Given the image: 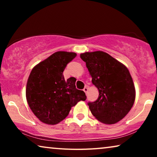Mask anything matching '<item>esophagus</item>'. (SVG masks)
<instances>
[{
  "instance_id": "1",
  "label": "esophagus",
  "mask_w": 157,
  "mask_h": 157,
  "mask_svg": "<svg viewBox=\"0 0 157 157\" xmlns=\"http://www.w3.org/2000/svg\"><path fill=\"white\" fill-rule=\"evenodd\" d=\"M88 89H89V88H88V86H85L84 87V89H83V91L85 92V93H86H86H87V91H88Z\"/></svg>"
}]
</instances>
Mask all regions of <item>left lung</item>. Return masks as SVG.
<instances>
[{
	"mask_svg": "<svg viewBox=\"0 0 157 157\" xmlns=\"http://www.w3.org/2000/svg\"><path fill=\"white\" fill-rule=\"evenodd\" d=\"M80 57L86 62L92 83L99 91L97 100L88 103L91 113L102 123H118L131 110L136 98L129 70L103 51L86 52Z\"/></svg>",
	"mask_w": 157,
	"mask_h": 157,
	"instance_id": "left-lung-1",
	"label": "left lung"
}]
</instances>
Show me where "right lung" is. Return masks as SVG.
I'll use <instances>...</instances> for the list:
<instances>
[{"label":"right lung","instance_id":"1","mask_svg":"<svg viewBox=\"0 0 157 157\" xmlns=\"http://www.w3.org/2000/svg\"><path fill=\"white\" fill-rule=\"evenodd\" d=\"M76 55L75 52L58 51L32 70L26 85V99L32 111L42 123H60L71 107L86 99L85 93L75 88V78L65 80L63 78L66 65Z\"/></svg>","mask_w":157,"mask_h":157}]
</instances>
